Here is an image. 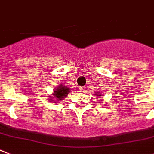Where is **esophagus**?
I'll use <instances>...</instances> for the list:
<instances>
[{
	"label": "esophagus",
	"instance_id": "1",
	"mask_svg": "<svg viewBox=\"0 0 154 154\" xmlns=\"http://www.w3.org/2000/svg\"><path fill=\"white\" fill-rule=\"evenodd\" d=\"M79 91H81V92H84L85 91V87H80Z\"/></svg>",
	"mask_w": 154,
	"mask_h": 154
}]
</instances>
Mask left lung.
<instances>
[{"label":"left lung","mask_w":154,"mask_h":154,"mask_svg":"<svg viewBox=\"0 0 154 154\" xmlns=\"http://www.w3.org/2000/svg\"><path fill=\"white\" fill-rule=\"evenodd\" d=\"M99 95H100V93L99 92V91H95V96L96 97H99Z\"/></svg>","instance_id":"obj_1"}]
</instances>
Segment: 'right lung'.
Masks as SVG:
<instances>
[{"mask_svg": "<svg viewBox=\"0 0 154 154\" xmlns=\"http://www.w3.org/2000/svg\"><path fill=\"white\" fill-rule=\"evenodd\" d=\"M70 89L69 88L66 87L65 85H60L59 87H57L55 89H54L53 91V95L49 96V102H52V103H57L56 101H59V100H63V99H65L66 95L69 94Z\"/></svg>", "mask_w": 154, "mask_h": 154, "instance_id": "right-lung-1", "label": "right lung"}]
</instances>
